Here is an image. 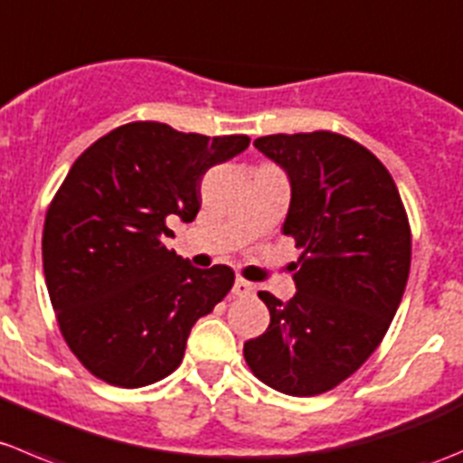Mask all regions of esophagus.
<instances>
[{
    "label": "esophagus",
    "instance_id": "obj_1",
    "mask_svg": "<svg viewBox=\"0 0 463 463\" xmlns=\"http://www.w3.org/2000/svg\"><path fill=\"white\" fill-rule=\"evenodd\" d=\"M254 290H256L254 283L245 281V279L238 277L236 281H233V295L236 297H250V295H254Z\"/></svg>",
    "mask_w": 463,
    "mask_h": 463
}]
</instances>
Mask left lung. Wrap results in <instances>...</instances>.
I'll return each instance as SVG.
<instances>
[{"mask_svg":"<svg viewBox=\"0 0 463 463\" xmlns=\"http://www.w3.org/2000/svg\"><path fill=\"white\" fill-rule=\"evenodd\" d=\"M254 146L288 175L283 233L304 254L290 301L259 292L269 326L242 355L268 387L315 396L358 372L385 337L410 277V225L387 168L349 137L268 135Z\"/></svg>","mask_w":463,"mask_h":463,"instance_id":"1","label":"left lung"}]
</instances>
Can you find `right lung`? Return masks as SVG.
I'll use <instances>...</instances> for the list:
<instances>
[{"label":"right lung","instance_id":"add662e5","mask_svg":"<svg viewBox=\"0 0 463 463\" xmlns=\"http://www.w3.org/2000/svg\"><path fill=\"white\" fill-rule=\"evenodd\" d=\"M250 137H204L137 121L76 159L47 212L43 265L65 342L109 385H153L180 367L200 317L232 290L233 269H200L166 250L168 221L200 212V180Z\"/></svg>","mask_w":463,"mask_h":463}]
</instances>
